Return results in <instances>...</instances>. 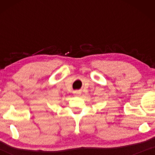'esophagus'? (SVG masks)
<instances>
[{"label":"esophagus","instance_id":"obj_1","mask_svg":"<svg viewBox=\"0 0 155 155\" xmlns=\"http://www.w3.org/2000/svg\"><path fill=\"white\" fill-rule=\"evenodd\" d=\"M74 94H75V95H77V96H79V95H80V94H81V92L79 90H76L74 92Z\"/></svg>","mask_w":155,"mask_h":155}]
</instances>
